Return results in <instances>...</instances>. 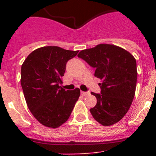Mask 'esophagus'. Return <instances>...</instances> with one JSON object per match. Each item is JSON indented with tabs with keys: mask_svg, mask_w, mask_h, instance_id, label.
Returning a JSON list of instances; mask_svg holds the SVG:
<instances>
[{
	"mask_svg": "<svg viewBox=\"0 0 156 156\" xmlns=\"http://www.w3.org/2000/svg\"><path fill=\"white\" fill-rule=\"evenodd\" d=\"M81 94H82V95H83V96H87V95H88L90 93L88 92V91H81Z\"/></svg>",
	"mask_w": 156,
	"mask_h": 156,
	"instance_id": "34e87169",
	"label": "esophagus"
}]
</instances>
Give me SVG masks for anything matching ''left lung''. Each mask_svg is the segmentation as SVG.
Listing matches in <instances>:
<instances>
[{"instance_id":"1","label":"left lung","mask_w":156,"mask_h":156,"mask_svg":"<svg viewBox=\"0 0 156 156\" xmlns=\"http://www.w3.org/2000/svg\"><path fill=\"white\" fill-rule=\"evenodd\" d=\"M92 68L102 83L100 93H91L97 104L90 112L104 126L123 118L134 97L137 83L136 60L126 50L112 44H99L81 51L78 55Z\"/></svg>"}]
</instances>
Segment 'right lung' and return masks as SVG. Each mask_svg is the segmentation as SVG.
<instances>
[{"label": "right lung", "mask_w": 156, "mask_h": 156, "mask_svg": "<svg viewBox=\"0 0 156 156\" xmlns=\"http://www.w3.org/2000/svg\"><path fill=\"white\" fill-rule=\"evenodd\" d=\"M78 51L56 46L40 48L27 57L21 68V85L28 108L38 121L57 128L69 119L80 90L60 87L66 64Z\"/></svg>", "instance_id": "obj_1"}]
</instances>
